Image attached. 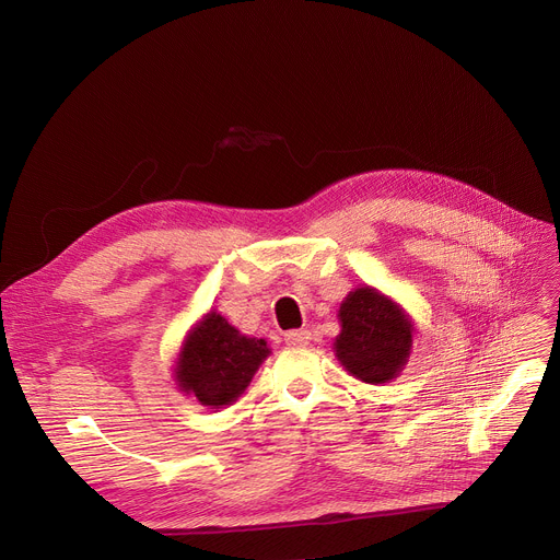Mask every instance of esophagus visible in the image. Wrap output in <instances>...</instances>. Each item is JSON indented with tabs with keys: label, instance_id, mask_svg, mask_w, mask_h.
I'll list each match as a JSON object with an SVG mask.
<instances>
[{
	"label": "esophagus",
	"instance_id": "1",
	"mask_svg": "<svg viewBox=\"0 0 560 560\" xmlns=\"http://www.w3.org/2000/svg\"><path fill=\"white\" fill-rule=\"evenodd\" d=\"M311 340V331L308 329H292L285 334V342L292 345V347H302V345H308Z\"/></svg>",
	"mask_w": 560,
	"mask_h": 560
}]
</instances>
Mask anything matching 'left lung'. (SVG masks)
I'll return each instance as SVG.
<instances>
[{"instance_id": "8db88e82", "label": "left lung", "mask_w": 560, "mask_h": 560, "mask_svg": "<svg viewBox=\"0 0 560 560\" xmlns=\"http://www.w3.org/2000/svg\"><path fill=\"white\" fill-rule=\"evenodd\" d=\"M342 334L336 338L340 363L365 384H386L408 359L410 322L374 288H359L340 306Z\"/></svg>"}]
</instances>
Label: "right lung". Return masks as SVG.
<instances>
[{
    "label": "right lung",
    "instance_id": "obj_1",
    "mask_svg": "<svg viewBox=\"0 0 560 560\" xmlns=\"http://www.w3.org/2000/svg\"><path fill=\"white\" fill-rule=\"evenodd\" d=\"M268 354V342L247 338L222 315L209 313L188 336L176 365V378L203 406L220 408L243 395Z\"/></svg>",
    "mask_w": 560,
    "mask_h": 560
}]
</instances>
